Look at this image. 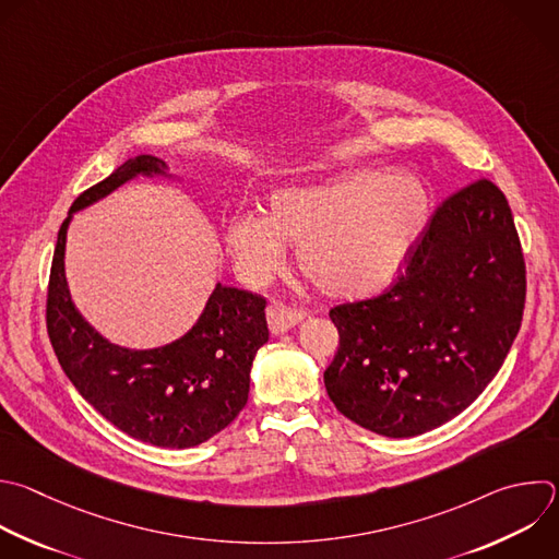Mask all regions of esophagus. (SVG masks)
Masks as SVG:
<instances>
[{"mask_svg":"<svg viewBox=\"0 0 559 559\" xmlns=\"http://www.w3.org/2000/svg\"><path fill=\"white\" fill-rule=\"evenodd\" d=\"M267 326L274 335H281L285 331H289L292 326H296L298 322H302L307 318V311L305 309H298V307H287L283 302H272L267 305Z\"/></svg>","mask_w":559,"mask_h":559,"instance_id":"1","label":"esophagus"}]
</instances>
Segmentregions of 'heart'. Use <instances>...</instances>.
<instances>
[{"mask_svg":"<svg viewBox=\"0 0 559 559\" xmlns=\"http://www.w3.org/2000/svg\"><path fill=\"white\" fill-rule=\"evenodd\" d=\"M428 215L424 186L400 173L350 170L316 183H292L267 198V213H243L226 226L239 276L265 285L298 246V267L340 298L380 292L402 267Z\"/></svg>","mask_w":559,"mask_h":559,"instance_id":"obj_1","label":"heart"}]
</instances>
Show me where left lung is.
<instances>
[{
  "label": "left lung",
  "mask_w": 559,
  "mask_h": 559,
  "mask_svg": "<svg viewBox=\"0 0 559 559\" xmlns=\"http://www.w3.org/2000/svg\"><path fill=\"white\" fill-rule=\"evenodd\" d=\"M524 259L507 198L480 179L445 200L382 296L331 309L335 408L408 439L461 415L496 378L522 322Z\"/></svg>",
  "instance_id": "1"
}]
</instances>
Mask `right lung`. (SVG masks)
Instances as JSON below:
<instances>
[{"label": "right lung", "instance_id": "1", "mask_svg": "<svg viewBox=\"0 0 559 559\" xmlns=\"http://www.w3.org/2000/svg\"><path fill=\"white\" fill-rule=\"evenodd\" d=\"M155 155L122 162L72 204L61 224L48 289V333L79 395L118 430L157 448H195L243 411L257 350L267 342L265 298L217 283L195 324L155 348L109 342L79 311L66 278L68 230L76 213L138 177L181 181Z\"/></svg>", "mask_w": 559, "mask_h": 559}]
</instances>
